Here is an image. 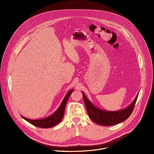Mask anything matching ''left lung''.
Segmentation results:
<instances>
[{"instance_id":"obj_1","label":"left lung","mask_w":154,"mask_h":154,"mask_svg":"<svg viewBox=\"0 0 154 154\" xmlns=\"http://www.w3.org/2000/svg\"><path fill=\"white\" fill-rule=\"evenodd\" d=\"M83 100L86 108L88 115L95 123L103 126H110L121 123L126 120L133 112L134 106L138 98V93L135 99L127 107L119 111H106L94 106L86 97L83 92Z\"/></svg>"}]
</instances>
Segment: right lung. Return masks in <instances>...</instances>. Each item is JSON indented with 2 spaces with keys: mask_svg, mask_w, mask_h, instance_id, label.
<instances>
[{
  "mask_svg": "<svg viewBox=\"0 0 154 154\" xmlns=\"http://www.w3.org/2000/svg\"><path fill=\"white\" fill-rule=\"evenodd\" d=\"M74 89L71 90L64 97L62 102L61 103L60 106L58 108V109L54 112L52 115L51 116L41 119H28L27 118H25L22 116V118L26 120L27 122L30 123L31 124L40 127V128H51L52 127L56 125H57L58 123L60 122V121L62 120L64 113V109L66 105L68 102V100L71 94V93L73 92Z\"/></svg>",
  "mask_w": 154,
  "mask_h": 154,
  "instance_id": "right-lung-1",
  "label": "right lung"
}]
</instances>
